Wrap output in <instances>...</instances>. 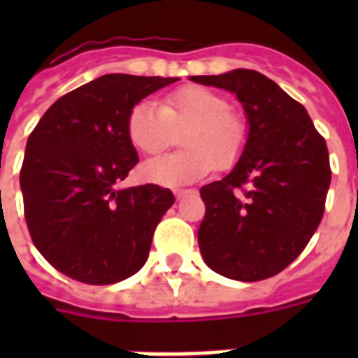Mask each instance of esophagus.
I'll return each mask as SVG.
<instances>
[{
	"label": "esophagus",
	"mask_w": 358,
	"mask_h": 358,
	"mask_svg": "<svg viewBox=\"0 0 358 358\" xmlns=\"http://www.w3.org/2000/svg\"><path fill=\"white\" fill-rule=\"evenodd\" d=\"M191 189H174V195H176V199H182V196L189 195Z\"/></svg>",
	"instance_id": "1"
}]
</instances>
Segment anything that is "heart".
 <instances>
[{
    "instance_id": "b5f03b06",
    "label": "heart",
    "mask_w": 358,
    "mask_h": 358,
    "mask_svg": "<svg viewBox=\"0 0 358 358\" xmlns=\"http://www.w3.org/2000/svg\"><path fill=\"white\" fill-rule=\"evenodd\" d=\"M184 152L156 157L143 165V176L159 185H184L210 171H227L243 154L247 122L229 100L204 87L185 85L169 92L163 106L139 102L128 115L129 143L146 156L165 150L174 131H184Z\"/></svg>"
}]
</instances>
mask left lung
I'll return each instance as SVG.
<instances>
[{
	"label": "left lung",
	"instance_id": "8db88e82",
	"mask_svg": "<svg viewBox=\"0 0 358 358\" xmlns=\"http://www.w3.org/2000/svg\"><path fill=\"white\" fill-rule=\"evenodd\" d=\"M234 92L249 120L243 154L229 176L201 187L202 258L223 277H275L303 252L322 223L331 165L306 109L256 70L191 76Z\"/></svg>",
	"mask_w": 358,
	"mask_h": 358
}]
</instances>
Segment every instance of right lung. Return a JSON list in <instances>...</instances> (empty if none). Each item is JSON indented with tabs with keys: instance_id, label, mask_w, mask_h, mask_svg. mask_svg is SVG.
<instances>
[{
	"instance_id": "add662e5",
	"label": "right lung",
	"mask_w": 358,
	"mask_h": 358,
	"mask_svg": "<svg viewBox=\"0 0 358 358\" xmlns=\"http://www.w3.org/2000/svg\"><path fill=\"white\" fill-rule=\"evenodd\" d=\"M178 78L108 74L64 94L31 131L20 171L31 239L66 277L115 284L145 266L171 189H117L137 165L126 122L143 98Z\"/></svg>"
}]
</instances>
